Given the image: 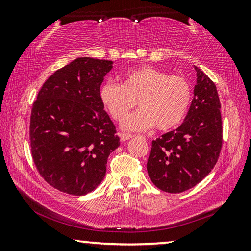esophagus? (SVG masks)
I'll use <instances>...</instances> for the list:
<instances>
[{"mask_svg":"<svg viewBox=\"0 0 251 251\" xmlns=\"http://www.w3.org/2000/svg\"><path fill=\"white\" fill-rule=\"evenodd\" d=\"M120 137H121L122 142H125V141H128V139L133 137V135H130V134H120Z\"/></svg>","mask_w":251,"mask_h":251,"instance_id":"obj_1","label":"esophagus"}]
</instances>
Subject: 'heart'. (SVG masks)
<instances>
[{
    "label": "heart",
    "instance_id": "heart-1",
    "mask_svg": "<svg viewBox=\"0 0 251 251\" xmlns=\"http://www.w3.org/2000/svg\"><path fill=\"white\" fill-rule=\"evenodd\" d=\"M106 112L120 122L133 109H139L122 123L123 129L142 131L156 127L169 130L184 120L192 100V87L181 75H169L154 66H141L127 71L123 84L106 80L100 90Z\"/></svg>",
    "mask_w": 251,
    "mask_h": 251
}]
</instances>
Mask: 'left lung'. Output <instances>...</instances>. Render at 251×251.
Listing matches in <instances>:
<instances>
[{
	"label": "left lung",
	"instance_id": "1",
	"mask_svg": "<svg viewBox=\"0 0 251 251\" xmlns=\"http://www.w3.org/2000/svg\"><path fill=\"white\" fill-rule=\"evenodd\" d=\"M197 84L182 124L151 142L147 172L157 188L182 193L201 182L217 163L223 146L220 101L215 83L195 66Z\"/></svg>",
	"mask_w": 251,
	"mask_h": 251
}]
</instances>
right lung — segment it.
Masks as SVG:
<instances>
[{
    "label": "right lung",
    "instance_id": "obj_1",
    "mask_svg": "<svg viewBox=\"0 0 251 251\" xmlns=\"http://www.w3.org/2000/svg\"><path fill=\"white\" fill-rule=\"evenodd\" d=\"M107 59L78 57L46 79L33 103L29 141L44 180L83 196L104 179L109 154L120 146L116 127L100 99Z\"/></svg>",
    "mask_w": 251,
    "mask_h": 251
}]
</instances>
